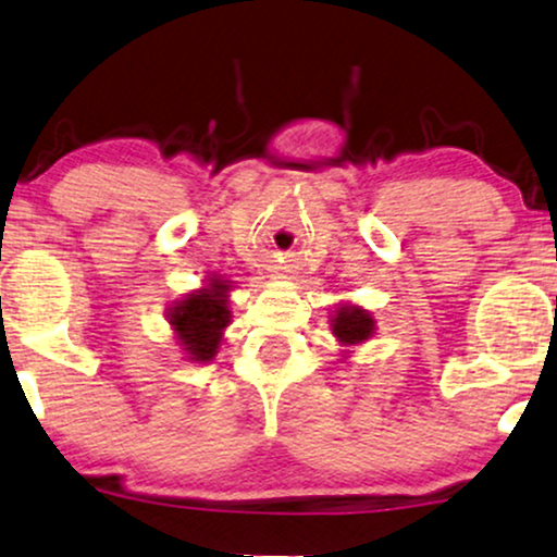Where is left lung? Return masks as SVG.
<instances>
[{"label":"left lung","mask_w":557,"mask_h":557,"mask_svg":"<svg viewBox=\"0 0 557 557\" xmlns=\"http://www.w3.org/2000/svg\"><path fill=\"white\" fill-rule=\"evenodd\" d=\"M331 334L344 347V357L349 355L351 347L364 344L375 334V319L370 311L355 306V302H339L334 315H331Z\"/></svg>","instance_id":"obj_1"}]
</instances>
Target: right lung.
Listing matches in <instances>:
<instances>
[{
    "label": "right lung",
    "instance_id": "add662e5",
    "mask_svg": "<svg viewBox=\"0 0 557 557\" xmlns=\"http://www.w3.org/2000/svg\"><path fill=\"white\" fill-rule=\"evenodd\" d=\"M231 280L210 277L206 285L187 293L169 306V326L189 362H210L223 344V331L231 323Z\"/></svg>",
    "mask_w": 557,
    "mask_h": 557
}]
</instances>
